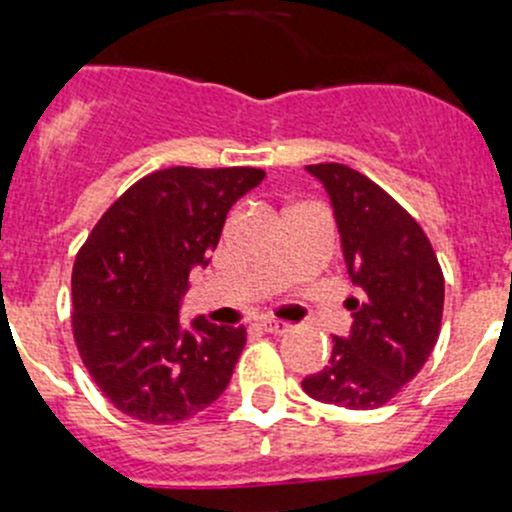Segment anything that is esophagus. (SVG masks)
<instances>
[{"label":"esophagus","mask_w":512,"mask_h":512,"mask_svg":"<svg viewBox=\"0 0 512 512\" xmlns=\"http://www.w3.org/2000/svg\"><path fill=\"white\" fill-rule=\"evenodd\" d=\"M262 329H265L267 334H277V337H280V334H287L289 329H292V324L280 322V319H265V322H262Z\"/></svg>","instance_id":"obj_1"}]
</instances>
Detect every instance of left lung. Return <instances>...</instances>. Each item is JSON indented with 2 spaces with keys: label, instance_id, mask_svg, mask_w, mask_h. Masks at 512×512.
Segmentation results:
<instances>
[{
  "label": "left lung",
  "instance_id": "1",
  "mask_svg": "<svg viewBox=\"0 0 512 512\" xmlns=\"http://www.w3.org/2000/svg\"><path fill=\"white\" fill-rule=\"evenodd\" d=\"M332 198L344 260L359 299L352 334L302 381L304 394L342 409H379L423 369L441 334L443 272L421 225L359 170L307 165Z\"/></svg>",
  "mask_w": 512,
  "mask_h": 512
}]
</instances>
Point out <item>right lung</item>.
Returning <instances> with one entry per match:
<instances>
[{"instance_id":"right-lung-1","label":"right lung","mask_w":512,"mask_h":512,"mask_svg":"<svg viewBox=\"0 0 512 512\" xmlns=\"http://www.w3.org/2000/svg\"><path fill=\"white\" fill-rule=\"evenodd\" d=\"M265 178L260 168L175 165L133 183L76 252L71 332L101 394L143 423L208 409L230 384L245 327L198 317L183 329L180 294L208 265L227 210Z\"/></svg>"}]
</instances>
